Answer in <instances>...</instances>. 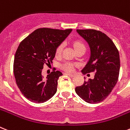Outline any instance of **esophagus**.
Segmentation results:
<instances>
[{"mask_svg": "<svg viewBox=\"0 0 130 130\" xmlns=\"http://www.w3.org/2000/svg\"><path fill=\"white\" fill-rule=\"evenodd\" d=\"M65 74H66V75H67V76H70V77H73L74 76V74H70V73H65Z\"/></svg>", "mask_w": 130, "mask_h": 130, "instance_id": "obj_1", "label": "esophagus"}]
</instances>
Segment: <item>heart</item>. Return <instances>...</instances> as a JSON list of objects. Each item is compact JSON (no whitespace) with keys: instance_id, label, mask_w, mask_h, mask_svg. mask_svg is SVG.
I'll use <instances>...</instances> for the list:
<instances>
[{"instance_id":"b5f03b06","label":"heart","mask_w":130,"mask_h":130,"mask_svg":"<svg viewBox=\"0 0 130 130\" xmlns=\"http://www.w3.org/2000/svg\"><path fill=\"white\" fill-rule=\"evenodd\" d=\"M74 46L75 49L76 50V51L82 48H85V46L84 43H82L80 41H76L74 43ZM63 48V45L62 44L60 45L59 46H58V47L56 49V55H59L60 53H62ZM62 68L64 70L68 71V72H71L73 71L74 68V64L71 62H65L62 65Z\"/></svg>"}]
</instances>
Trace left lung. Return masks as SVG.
Segmentation results:
<instances>
[{"label":"left lung","instance_id":"1","mask_svg":"<svg viewBox=\"0 0 130 130\" xmlns=\"http://www.w3.org/2000/svg\"><path fill=\"white\" fill-rule=\"evenodd\" d=\"M77 32L88 43L91 56L82 72H95L93 79H89L76 93L91 104L103 101L111 93L118 82L120 61L116 45L106 34L95 29H77Z\"/></svg>","mask_w":130,"mask_h":130}]
</instances>
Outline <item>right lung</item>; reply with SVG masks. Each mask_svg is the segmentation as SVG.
<instances>
[{
    "instance_id": "add662e5",
    "label": "right lung",
    "mask_w": 130,
    "mask_h": 130,
    "mask_svg": "<svg viewBox=\"0 0 130 130\" xmlns=\"http://www.w3.org/2000/svg\"><path fill=\"white\" fill-rule=\"evenodd\" d=\"M72 31L39 28L20 43L14 56V75L21 93L29 101L44 103L56 93L62 72L53 71L44 79L42 70L44 65L53 62L56 48Z\"/></svg>"
}]
</instances>
